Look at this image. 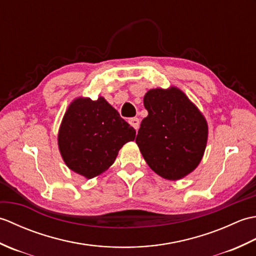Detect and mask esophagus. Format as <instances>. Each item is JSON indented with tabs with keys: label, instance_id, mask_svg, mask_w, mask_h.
<instances>
[{
	"label": "esophagus",
	"instance_id": "34e87169",
	"mask_svg": "<svg viewBox=\"0 0 256 256\" xmlns=\"http://www.w3.org/2000/svg\"><path fill=\"white\" fill-rule=\"evenodd\" d=\"M128 123L132 125V126L136 130H138V128H140V120L138 118H128Z\"/></svg>",
	"mask_w": 256,
	"mask_h": 256
}]
</instances>
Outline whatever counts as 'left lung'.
Returning <instances> with one entry per match:
<instances>
[{
	"instance_id": "obj_1",
	"label": "left lung",
	"mask_w": 256,
	"mask_h": 256,
	"mask_svg": "<svg viewBox=\"0 0 256 256\" xmlns=\"http://www.w3.org/2000/svg\"><path fill=\"white\" fill-rule=\"evenodd\" d=\"M148 116L135 142L148 166L162 178L177 180L198 166L208 138L202 114L177 88L152 89L144 96Z\"/></svg>"
}]
</instances>
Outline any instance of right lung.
<instances>
[{
	"instance_id": "add662e5",
	"label": "right lung",
	"mask_w": 256,
	"mask_h": 256,
	"mask_svg": "<svg viewBox=\"0 0 256 256\" xmlns=\"http://www.w3.org/2000/svg\"><path fill=\"white\" fill-rule=\"evenodd\" d=\"M135 130L102 96L79 98L69 106L58 134L62 158L70 170L94 178L110 167Z\"/></svg>"
}]
</instances>
